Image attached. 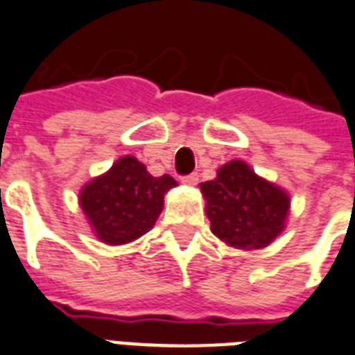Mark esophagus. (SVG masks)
Here are the masks:
<instances>
[{
	"mask_svg": "<svg viewBox=\"0 0 355 355\" xmlns=\"http://www.w3.org/2000/svg\"><path fill=\"white\" fill-rule=\"evenodd\" d=\"M182 182L188 184V186H196V184L199 182V175H197V173H189V175L182 177Z\"/></svg>",
	"mask_w": 355,
	"mask_h": 355,
	"instance_id": "34e87169",
	"label": "esophagus"
}]
</instances>
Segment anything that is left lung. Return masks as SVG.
Returning a JSON list of instances; mask_svg holds the SVG:
<instances>
[{
	"label": "left lung",
	"mask_w": 355,
	"mask_h": 355,
	"mask_svg": "<svg viewBox=\"0 0 355 355\" xmlns=\"http://www.w3.org/2000/svg\"><path fill=\"white\" fill-rule=\"evenodd\" d=\"M216 236L238 250H261L285 229L291 199L285 189L261 178L242 159H231L218 177L201 184Z\"/></svg>",
	"instance_id": "obj_1"
}]
</instances>
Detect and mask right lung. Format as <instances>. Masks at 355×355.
<instances>
[{
	"mask_svg": "<svg viewBox=\"0 0 355 355\" xmlns=\"http://www.w3.org/2000/svg\"><path fill=\"white\" fill-rule=\"evenodd\" d=\"M175 186L169 175L153 177L134 156H123L81 188L80 207L100 242L128 243L153 229L164 196Z\"/></svg>",
	"mask_w": 355,
	"mask_h": 355,
	"instance_id": "obj_1",
	"label": "right lung"
}]
</instances>
